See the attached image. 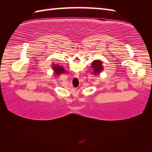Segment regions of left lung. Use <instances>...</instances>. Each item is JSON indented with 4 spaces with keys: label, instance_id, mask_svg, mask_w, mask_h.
<instances>
[{
    "label": "left lung",
    "instance_id": "obj_1",
    "mask_svg": "<svg viewBox=\"0 0 152 152\" xmlns=\"http://www.w3.org/2000/svg\"><path fill=\"white\" fill-rule=\"evenodd\" d=\"M91 68H92V70H93V74L94 75L99 74L104 70L102 61L99 60H96L92 61V63L91 64Z\"/></svg>",
    "mask_w": 152,
    "mask_h": 152
}]
</instances>
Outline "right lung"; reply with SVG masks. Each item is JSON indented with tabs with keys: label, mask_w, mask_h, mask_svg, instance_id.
I'll return each instance as SVG.
<instances>
[{
	"label": "right lung",
	"mask_w": 152,
	"mask_h": 152,
	"mask_svg": "<svg viewBox=\"0 0 152 152\" xmlns=\"http://www.w3.org/2000/svg\"><path fill=\"white\" fill-rule=\"evenodd\" d=\"M54 63H53L52 65V70H53V73L56 76H60L61 74H64V73H67L66 70H65L64 68H63V66H61L59 64H53Z\"/></svg>",
	"instance_id": "right-lung-1"
}]
</instances>
